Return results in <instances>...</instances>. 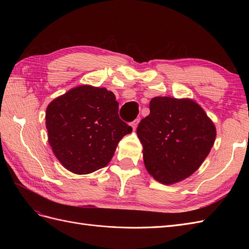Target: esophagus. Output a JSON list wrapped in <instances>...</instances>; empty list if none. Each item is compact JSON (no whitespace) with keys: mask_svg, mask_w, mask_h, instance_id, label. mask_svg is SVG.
I'll return each mask as SVG.
<instances>
[{"mask_svg":"<svg viewBox=\"0 0 249 249\" xmlns=\"http://www.w3.org/2000/svg\"><path fill=\"white\" fill-rule=\"evenodd\" d=\"M138 123H139V119H135L134 122L131 123V125H132V127H133V130L136 129L137 125H138Z\"/></svg>","mask_w":249,"mask_h":249,"instance_id":"obj_1","label":"esophagus"}]
</instances>
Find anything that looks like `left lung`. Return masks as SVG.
<instances>
[{
	"label": "left lung",
	"instance_id": "left-lung-1",
	"mask_svg": "<svg viewBox=\"0 0 249 249\" xmlns=\"http://www.w3.org/2000/svg\"><path fill=\"white\" fill-rule=\"evenodd\" d=\"M149 115L137 127L148 173L171 185L196 171L216 138V127L197 103L190 99L156 96Z\"/></svg>",
	"mask_w": 249,
	"mask_h": 249
}]
</instances>
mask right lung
Instances as JSON below:
<instances>
[{"label": "right lung", "mask_w": 249, "mask_h": 249, "mask_svg": "<svg viewBox=\"0 0 249 249\" xmlns=\"http://www.w3.org/2000/svg\"><path fill=\"white\" fill-rule=\"evenodd\" d=\"M106 88L82 85L47 108L49 143L63 166L88 175L108 165L118 142L132 127L118 116V103Z\"/></svg>", "instance_id": "add662e5"}]
</instances>
